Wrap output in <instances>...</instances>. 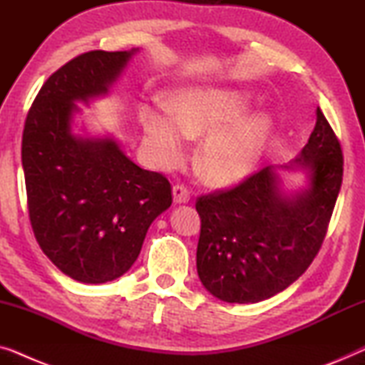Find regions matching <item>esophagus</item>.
I'll return each instance as SVG.
<instances>
[{"label": "esophagus", "mask_w": 365, "mask_h": 365, "mask_svg": "<svg viewBox=\"0 0 365 365\" xmlns=\"http://www.w3.org/2000/svg\"><path fill=\"white\" fill-rule=\"evenodd\" d=\"M189 199H191V192H189V189L186 186H182V184H176V186L173 187L174 204H186L189 202Z\"/></svg>", "instance_id": "34e87169"}]
</instances>
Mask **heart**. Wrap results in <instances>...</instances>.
<instances>
[{
    "mask_svg": "<svg viewBox=\"0 0 365 365\" xmlns=\"http://www.w3.org/2000/svg\"><path fill=\"white\" fill-rule=\"evenodd\" d=\"M166 108H144L141 126L161 166L181 161L186 138L209 134L197 154L204 178L214 186L241 181L256 166L272 131L267 114L247 113L246 94L222 89L189 88L174 93Z\"/></svg>",
    "mask_w": 365,
    "mask_h": 365,
    "instance_id": "b5f03b06",
    "label": "heart"
}]
</instances>
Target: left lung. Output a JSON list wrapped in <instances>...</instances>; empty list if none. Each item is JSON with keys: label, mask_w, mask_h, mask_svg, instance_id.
<instances>
[{"label": "left lung", "mask_w": 365, "mask_h": 365, "mask_svg": "<svg viewBox=\"0 0 365 365\" xmlns=\"http://www.w3.org/2000/svg\"><path fill=\"white\" fill-rule=\"evenodd\" d=\"M299 158L266 166L226 191L197 197L196 266L202 286L224 302L276 296L306 272L326 237L342 184V149L321 109ZM277 168H302L309 186L289 197Z\"/></svg>", "instance_id": "left-lung-1"}]
</instances>
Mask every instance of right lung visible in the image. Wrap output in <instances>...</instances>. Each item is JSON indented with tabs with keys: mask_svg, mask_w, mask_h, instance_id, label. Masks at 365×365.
I'll list each match as a JSON object with an SVG mask.
<instances>
[{
	"mask_svg": "<svg viewBox=\"0 0 365 365\" xmlns=\"http://www.w3.org/2000/svg\"><path fill=\"white\" fill-rule=\"evenodd\" d=\"M138 49L89 51L46 79L29 108L21 161L39 247L74 281L103 284L129 271L151 222L171 206L163 174L134 164L113 138L73 133L76 101L104 96Z\"/></svg>",
	"mask_w": 365,
	"mask_h": 365,
	"instance_id": "right-lung-1",
	"label": "right lung"
}]
</instances>
